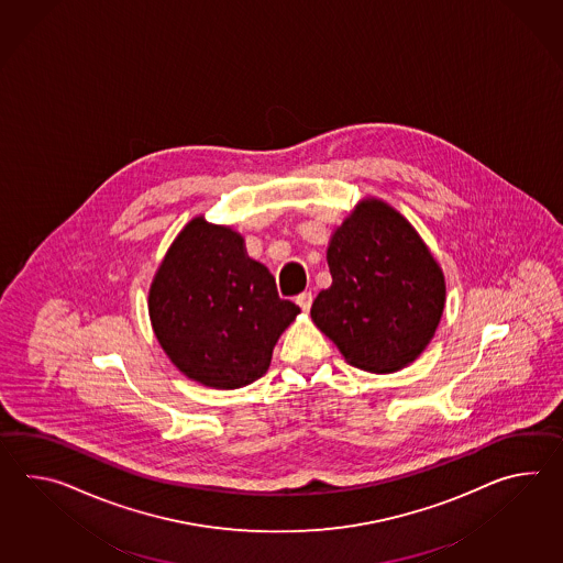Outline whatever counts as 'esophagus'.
I'll use <instances>...</instances> for the list:
<instances>
[{"mask_svg":"<svg viewBox=\"0 0 563 563\" xmlns=\"http://www.w3.org/2000/svg\"><path fill=\"white\" fill-rule=\"evenodd\" d=\"M297 305H299L302 311H309L312 305V292L311 290H305V292H300L299 297H297Z\"/></svg>","mask_w":563,"mask_h":563,"instance_id":"obj_1","label":"esophagus"}]
</instances>
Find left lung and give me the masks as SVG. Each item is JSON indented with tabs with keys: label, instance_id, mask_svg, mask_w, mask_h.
I'll return each mask as SVG.
<instances>
[{
	"label": "left lung",
	"instance_id": "obj_1",
	"mask_svg": "<svg viewBox=\"0 0 563 563\" xmlns=\"http://www.w3.org/2000/svg\"><path fill=\"white\" fill-rule=\"evenodd\" d=\"M331 287L312 300V323L355 367L398 372L434 338L446 287L434 256L384 201L360 203L327 249Z\"/></svg>",
	"mask_w": 563,
	"mask_h": 563
}]
</instances>
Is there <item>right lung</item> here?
<instances>
[{
	"mask_svg": "<svg viewBox=\"0 0 563 563\" xmlns=\"http://www.w3.org/2000/svg\"><path fill=\"white\" fill-rule=\"evenodd\" d=\"M300 309L278 297L275 276L230 228L191 220L165 254L150 290V317L179 372L210 388L263 377L280 333Z\"/></svg>",
	"mask_w": 563,
	"mask_h": 563,
	"instance_id": "1",
	"label": "right lung"
}]
</instances>
